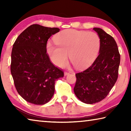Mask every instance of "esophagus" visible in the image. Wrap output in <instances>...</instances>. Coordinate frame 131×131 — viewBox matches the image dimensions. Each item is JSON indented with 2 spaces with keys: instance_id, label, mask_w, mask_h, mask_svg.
<instances>
[{
  "instance_id": "obj_1",
  "label": "esophagus",
  "mask_w": 131,
  "mask_h": 131,
  "mask_svg": "<svg viewBox=\"0 0 131 131\" xmlns=\"http://www.w3.org/2000/svg\"><path fill=\"white\" fill-rule=\"evenodd\" d=\"M69 74V73L68 72H65V73H64V75H65V76H66V75H68Z\"/></svg>"
}]
</instances>
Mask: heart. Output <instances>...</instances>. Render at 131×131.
<instances>
[{
	"label": "heart",
	"instance_id": "obj_1",
	"mask_svg": "<svg viewBox=\"0 0 131 131\" xmlns=\"http://www.w3.org/2000/svg\"><path fill=\"white\" fill-rule=\"evenodd\" d=\"M55 45L49 43L47 52L52 62L58 67L66 65L68 54L76 69H84L91 63L100 48V38L94 32L63 30L54 37Z\"/></svg>",
	"mask_w": 131,
	"mask_h": 131
}]
</instances>
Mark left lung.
Wrapping results in <instances>:
<instances>
[{
    "instance_id": "8db88e82",
    "label": "left lung",
    "mask_w": 131,
    "mask_h": 131,
    "mask_svg": "<svg viewBox=\"0 0 131 131\" xmlns=\"http://www.w3.org/2000/svg\"><path fill=\"white\" fill-rule=\"evenodd\" d=\"M100 38V49L91 66L76 74L74 87L76 96L81 102L93 104L107 96L118 75L120 54L113 37L101 28L93 29Z\"/></svg>"
}]
</instances>
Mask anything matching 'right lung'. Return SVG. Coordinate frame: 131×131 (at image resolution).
I'll return each instance as SVG.
<instances>
[{
	"label": "right lung",
	"mask_w": 131,
	"mask_h": 131,
	"mask_svg": "<svg viewBox=\"0 0 131 131\" xmlns=\"http://www.w3.org/2000/svg\"><path fill=\"white\" fill-rule=\"evenodd\" d=\"M59 30L34 24L13 44L11 73L18 93L28 102L37 105L48 102L54 94L55 80L64 76L47 53L48 39Z\"/></svg>",
	"instance_id": "right-lung-1"
}]
</instances>
